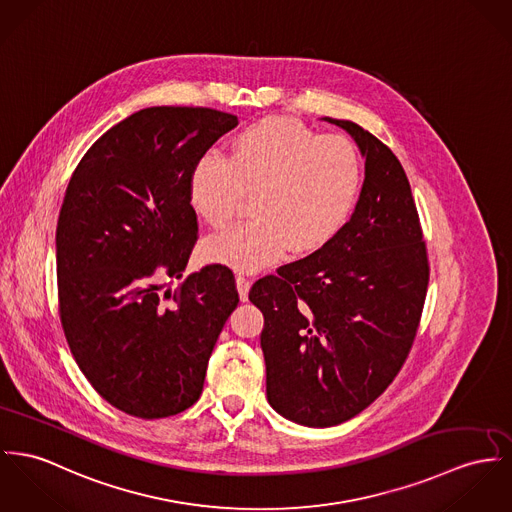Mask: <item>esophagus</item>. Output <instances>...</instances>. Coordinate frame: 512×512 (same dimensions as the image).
I'll return each instance as SVG.
<instances>
[{"label": "esophagus", "instance_id": "esophagus-1", "mask_svg": "<svg viewBox=\"0 0 512 512\" xmlns=\"http://www.w3.org/2000/svg\"><path fill=\"white\" fill-rule=\"evenodd\" d=\"M237 292H239V298L245 302L247 300V294H249V288H251V280L245 275L236 276Z\"/></svg>", "mask_w": 512, "mask_h": 512}]
</instances>
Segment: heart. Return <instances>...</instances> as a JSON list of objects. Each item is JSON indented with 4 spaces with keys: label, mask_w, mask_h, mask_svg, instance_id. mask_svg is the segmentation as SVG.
<instances>
[{
    "label": "heart",
    "mask_w": 512,
    "mask_h": 512,
    "mask_svg": "<svg viewBox=\"0 0 512 512\" xmlns=\"http://www.w3.org/2000/svg\"><path fill=\"white\" fill-rule=\"evenodd\" d=\"M362 169L345 136H319L292 118H265L241 130L232 158L198 159L189 198L214 230L232 224L245 195H255L253 220L210 237L206 261L259 271L286 249L314 251L347 222L360 191Z\"/></svg>",
    "instance_id": "b5f03b06"
}]
</instances>
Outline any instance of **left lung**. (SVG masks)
Instances as JSON below:
<instances>
[{"label":"left lung","mask_w":512,"mask_h":512,"mask_svg":"<svg viewBox=\"0 0 512 512\" xmlns=\"http://www.w3.org/2000/svg\"><path fill=\"white\" fill-rule=\"evenodd\" d=\"M364 183L351 220L312 255L259 278L267 399L284 419L333 427L394 382L423 312L429 261L407 175L394 152L351 120Z\"/></svg>","instance_id":"1"}]
</instances>
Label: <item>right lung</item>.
Listing matches in <instances>:
<instances>
[{"mask_svg":"<svg viewBox=\"0 0 512 512\" xmlns=\"http://www.w3.org/2000/svg\"><path fill=\"white\" fill-rule=\"evenodd\" d=\"M236 115L150 107L107 130L79 161L60 208V319L79 370L120 411L161 419L189 409L236 280L224 265L181 278L197 241L189 179Z\"/></svg>","mask_w":512,"mask_h":512,"instance_id":"add662e5","label":"right lung"}]
</instances>
